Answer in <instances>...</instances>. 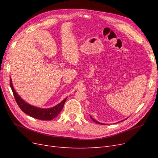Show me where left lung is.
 <instances>
[{"mask_svg": "<svg viewBox=\"0 0 158 158\" xmlns=\"http://www.w3.org/2000/svg\"><path fill=\"white\" fill-rule=\"evenodd\" d=\"M90 118H92V120L94 121V122H95V123H98V124H100V125H105V124H103V123H99V122H98V121H97L96 120H95V119L94 118H92V116H90ZM127 118H125V119H127ZM123 121H124V120H123Z\"/></svg>", "mask_w": 158, "mask_h": 158, "instance_id": "obj_1", "label": "left lung"}]
</instances>
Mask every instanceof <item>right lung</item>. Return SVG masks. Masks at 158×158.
<instances>
[{"label":"right lung","mask_w":158,"mask_h":158,"mask_svg":"<svg viewBox=\"0 0 158 158\" xmlns=\"http://www.w3.org/2000/svg\"><path fill=\"white\" fill-rule=\"evenodd\" d=\"M10 85L13 92L14 98H15L18 106L22 109V111L23 113L28 114V115H30L33 118L40 119V120L50 121L56 117L60 113L62 109L63 108L66 98H66L60 103L52 107L46 109L40 108L27 103L18 94V93L16 92V90L14 89L13 87L11 78L10 80Z\"/></svg>","instance_id":"1"}]
</instances>
